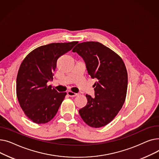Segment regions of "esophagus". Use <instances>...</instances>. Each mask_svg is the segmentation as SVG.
Listing matches in <instances>:
<instances>
[{
  "label": "esophagus",
  "instance_id": "obj_1",
  "mask_svg": "<svg viewBox=\"0 0 159 159\" xmlns=\"http://www.w3.org/2000/svg\"><path fill=\"white\" fill-rule=\"evenodd\" d=\"M67 93H68V95L70 97H76V96H77L79 95V93H74V92H73V91H68V92H67Z\"/></svg>",
  "mask_w": 159,
  "mask_h": 159
}]
</instances>
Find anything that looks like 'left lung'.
I'll use <instances>...</instances> for the list:
<instances>
[{"label": "left lung", "mask_w": 159, "mask_h": 159, "mask_svg": "<svg viewBox=\"0 0 159 159\" xmlns=\"http://www.w3.org/2000/svg\"><path fill=\"white\" fill-rule=\"evenodd\" d=\"M72 52L83 58L88 74L97 80L93 85L95 97L86 95L87 104L79 110V114L90 127H103L114 119L126 100V66L118 54L98 42L79 43Z\"/></svg>", "instance_id": "obj_1"}]
</instances>
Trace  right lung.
<instances>
[{
	"label": "right lung",
	"instance_id": "obj_1",
	"mask_svg": "<svg viewBox=\"0 0 159 159\" xmlns=\"http://www.w3.org/2000/svg\"><path fill=\"white\" fill-rule=\"evenodd\" d=\"M77 43L41 46L33 49L22 62L16 77V97L24 114L33 122L47 123L57 114L66 93H58L47 82L53 80L58 58Z\"/></svg>",
	"mask_w": 159,
	"mask_h": 159
}]
</instances>
